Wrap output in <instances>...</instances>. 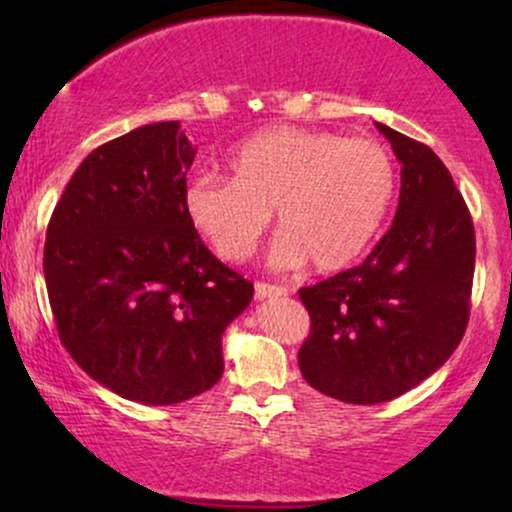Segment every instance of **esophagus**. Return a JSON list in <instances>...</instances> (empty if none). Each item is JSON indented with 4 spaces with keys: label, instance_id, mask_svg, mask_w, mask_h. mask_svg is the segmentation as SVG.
Wrapping results in <instances>:
<instances>
[{
    "label": "esophagus",
    "instance_id": "obj_1",
    "mask_svg": "<svg viewBox=\"0 0 512 512\" xmlns=\"http://www.w3.org/2000/svg\"><path fill=\"white\" fill-rule=\"evenodd\" d=\"M255 296L260 298H281L289 296V289L286 286H276V284H264V281H257L255 284Z\"/></svg>",
    "mask_w": 512,
    "mask_h": 512
}]
</instances>
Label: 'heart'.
<instances>
[{
    "label": "heart",
    "mask_w": 512,
    "mask_h": 512,
    "mask_svg": "<svg viewBox=\"0 0 512 512\" xmlns=\"http://www.w3.org/2000/svg\"><path fill=\"white\" fill-rule=\"evenodd\" d=\"M231 178L197 173L182 207L197 233L228 262L248 260L276 214L272 264L313 262L337 272L363 255L397 190L390 151L303 127H269L228 158Z\"/></svg>",
    "instance_id": "heart-1"
}]
</instances>
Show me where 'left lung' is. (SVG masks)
<instances>
[{"instance_id":"left-lung-1","label":"left lung","mask_w":512,"mask_h":512,"mask_svg":"<svg viewBox=\"0 0 512 512\" xmlns=\"http://www.w3.org/2000/svg\"><path fill=\"white\" fill-rule=\"evenodd\" d=\"M402 163L395 221L373 252L298 291L310 334L305 383L349 404L390 402L436 373L462 342L474 279V223L445 163L387 125Z\"/></svg>"}]
</instances>
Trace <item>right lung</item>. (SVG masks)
Returning a JSON list of instances; mask_svg holds the SVG:
<instances>
[{"instance_id": "add662e5", "label": "right lung", "mask_w": 512, "mask_h": 512, "mask_svg": "<svg viewBox=\"0 0 512 512\" xmlns=\"http://www.w3.org/2000/svg\"><path fill=\"white\" fill-rule=\"evenodd\" d=\"M195 154L180 122L132 129L81 161L48 223L43 272L64 349L132 402L178 404L219 383L221 334L255 291L187 219Z\"/></svg>"}]
</instances>
